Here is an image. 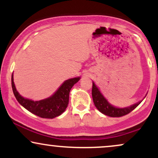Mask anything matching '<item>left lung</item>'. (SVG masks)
I'll list each match as a JSON object with an SVG mask.
<instances>
[{
  "label": "left lung",
  "mask_w": 158,
  "mask_h": 158,
  "mask_svg": "<svg viewBox=\"0 0 158 158\" xmlns=\"http://www.w3.org/2000/svg\"><path fill=\"white\" fill-rule=\"evenodd\" d=\"M92 97H93L94 103L97 108L101 113L104 114L105 115L109 116L111 117H120L129 114L134 109H135L137 106H139V102L137 104L133 105V106L128 107L125 108H117L115 107L112 106L108 102V101L105 99L104 97L100 93L99 90L98 89L95 84L93 82V86H92Z\"/></svg>",
  "instance_id": "obj_1"
}]
</instances>
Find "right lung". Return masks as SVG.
<instances>
[{"instance_id": "right-lung-1", "label": "right lung", "mask_w": 158, "mask_h": 158, "mask_svg": "<svg viewBox=\"0 0 158 158\" xmlns=\"http://www.w3.org/2000/svg\"><path fill=\"white\" fill-rule=\"evenodd\" d=\"M80 78H73L65 81L52 97L40 101H32L21 97L16 90L12 75V88L16 99L23 108L41 118L53 119L64 111L69 102V94Z\"/></svg>"}]
</instances>
